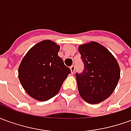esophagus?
Listing matches in <instances>:
<instances>
[{
  "mask_svg": "<svg viewBox=\"0 0 131 131\" xmlns=\"http://www.w3.org/2000/svg\"><path fill=\"white\" fill-rule=\"evenodd\" d=\"M70 69H71V74H73L74 72V71H75V67H74V65L71 66V67H70Z\"/></svg>",
  "mask_w": 131,
  "mask_h": 131,
  "instance_id": "obj_1",
  "label": "esophagus"
}]
</instances>
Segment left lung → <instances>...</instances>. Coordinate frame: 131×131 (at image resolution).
I'll return each mask as SVG.
<instances>
[{
	"instance_id": "left-lung-1",
	"label": "left lung",
	"mask_w": 131,
	"mask_h": 131,
	"mask_svg": "<svg viewBox=\"0 0 131 131\" xmlns=\"http://www.w3.org/2000/svg\"><path fill=\"white\" fill-rule=\"evenodd\" d=\"M84 64L81 74H76L81 97L90 104H97L108 98L120 79L117 61L106 48L96 42L79 47Z\"/></svg>"
}]
</instances>
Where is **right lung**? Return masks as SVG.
Listing matches in <instances>:
<instances>
[{
    "mask_svg": "<svg viewBox=\"0 0 131 131\" xmlns=\"http://www.w3.org/2000/svg\"><path fill=\"white\" fill-rule=\"evenodd\" d=\"M60 46L52 40L33 46L19 67V79L29 95L39 101L55 96L71 70L58 56Z\"/></svg>",
    "mask_w": 131,
    "mask_h": 131,
    "instance_id": "obj_1",
    "label": "right lung"
}]
</instances>
